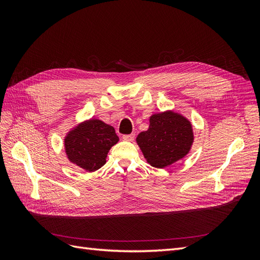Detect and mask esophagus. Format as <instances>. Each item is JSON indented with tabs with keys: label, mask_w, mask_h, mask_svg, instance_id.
Returning <instances> with one entry per match:
<instances>
[{
	"label": "esophagus",
	"mask_w": 260,
	"mask_h": 260,
	"mask_svg": "<svg viewBox=\"0 0 260 260\" xmlns=\"http://www.w3.org/2000/svg\"><path fill=\"white\" fill-rule=\"evenodd\" d=\"M122 139L124 140V141H133L135 140V135H133V133H131V135H124V136H122Z\"/></svg>",
	"instance_id": "esophagus-1"
}]
</instances>
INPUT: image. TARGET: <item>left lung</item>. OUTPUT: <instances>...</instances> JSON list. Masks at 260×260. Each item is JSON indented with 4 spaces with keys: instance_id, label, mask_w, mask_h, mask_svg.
<instances>
[{
    "instance_id": "left-lung-1",
    "label": "left lung",
    "mask_w": 260,
    "mask_h": 260,
    "mask_svg": "<svg viewBox=\"0 0 260 260\" xmlns=\"http://www.w3.org/2000/svg\"><path fill=\"white\" fill-rule=\"evenodd\" d=\"M137 142L151 166L165 168L190 151L193 143L191 123L171 112L153 115L148 130L140 133Z\"/></svg>"
}]
</instances>
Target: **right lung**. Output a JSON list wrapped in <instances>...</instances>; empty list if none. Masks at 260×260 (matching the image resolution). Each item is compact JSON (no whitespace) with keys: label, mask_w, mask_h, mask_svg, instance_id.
Masks as SVG:
<instances>
[{"label":"right lung","mask_w":260,"mask_h":260,"mask_svg":"<svg viewBox=\"0 0 260 260\" xmlns=\"http://www.w3.org/2000/svg\"><path fill=\"white\" fill-rule=\"evenodd\" d=\"M118 140L112 125L91 119L69 133L65 139V148L70 161L92 172L106 162L108 151Z\"/></svg>","instance_id":"right-lung-1"}]
</instances>
